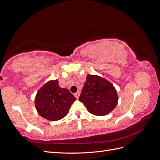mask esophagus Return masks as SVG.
<instances>
[{
	"label": "esophagus",
	"instance_id": "34e87169",
	"mask_svg": "<svg viewBox=\"0 0 160 160\" xmlns=\"http://www.w3.org/2000/svg\"><path fill=\"white\" fill-rule=\"evenodd\" d=\"M74 95H75V98H76L77 99H78V98H79L80 93H79V92H77V93H75L74 94Z\"/></svg>",
	"mask_w": 160,
	"mask_h": 160
}]
</instances>
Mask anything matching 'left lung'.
<instances>
[{"label": "left lung", "instance_id": "8db88e82", "mask_svg": "<svg viewBox=\"0 0 160 160\" xmlns=\"http://www.w3.org/2000/svg\"><path fill=\"white\" fill-rule=\"evenodd\" d=\"M79 100L90 113L103 116L115 108L118 96L114 86L109 81L96 75H88Z\"/></svg>", "mask_w": 160, "mask_h": 160}]
</instances>
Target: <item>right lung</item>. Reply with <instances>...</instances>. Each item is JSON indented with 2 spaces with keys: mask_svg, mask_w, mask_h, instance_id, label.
<instances>
[{
  "mask_svg": "<svg viewBox=\"0 0 160 160\" xmlns=\"http://www.w3.org/2000/svg\"><path fill=\"white\" fill-rule=\"evenodd\" d=\"M76 98L66 88H61L58 79L51 80L37 91L35 99V108L42 118L57 121L68 114L71 104Z\"/></svg>",
  "mask_w": 160,
  "mask_h": 160,
  "instance_id": "right-lung-1",
  "label": "right lung"
}]
</instances>
